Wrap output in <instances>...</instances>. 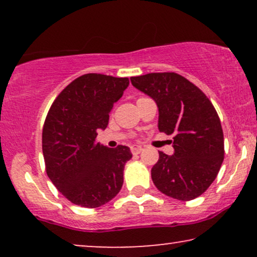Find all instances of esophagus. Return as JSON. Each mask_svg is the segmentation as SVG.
<instances>
[{"mask_svg":"<svg viewBox=\"0 0 257 257\" xmlns=\"http://www.w3.org/2000/svg\"><path fill=\"white\" fill-rule=\"evenodd\" d=\"M142 151H143V147L140 145H133L131 147V152L133 154H139L140 152H142Z\"/></svg>","mask_w":257,"mask_h":257,"instance_id":"1","label":"esophagus"}]
</instances>
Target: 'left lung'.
Segmentation results:
<instances>
[{"label": "left lung", "mask_w": 257, "mask_h": 257, "mask_svg": "<svg viewBox=\"0 0 257 257\" xmlns=\"http://www.w3.org/2000/svg\"><path fill=\"white\" fill-rule=\"evenodd\" d=\"M132 85L156 101L158 127L173 136L174 154L159 152L152 180L170 198L189 201L207 191L224 156L219 115L205 93L175 72L131 77Z\"/></svg>", "instance_id": "left-lung-1"}]
</instances>
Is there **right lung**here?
Wrapping results in <instances>:
<instances>
[{"instance_id": "right-lung-1", "label": "right lung", "mask_w": 257, "mask_h": 257, "mask_svg": "<svg viewBox=\"0 0 257 257\" xmlns=\"http://www.w3.org/2000/svg\"><path fill=\"white\" fill-rule=\"evenodd\" d=\"M128 78L86 73L72 80L52 103L42 133L45 171L69 201L86 208L105 205L121 189L127 146L96 142L108 124Z\"/></svg>"}]
</instances>
